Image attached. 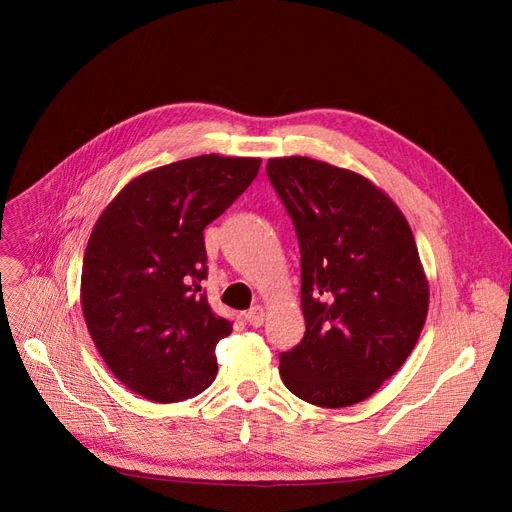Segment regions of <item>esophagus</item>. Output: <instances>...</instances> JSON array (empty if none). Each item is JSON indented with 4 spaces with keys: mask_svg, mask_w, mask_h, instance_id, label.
<instances>
[{
    "mask_svg": "<svg viewBox=\"0 0 512 512\" xmlns=\"http://www.w3.org/2000/svg\"><path fill=\"white\" fill-rule=\"evenodd\" d=\"M245 319L249 321V326H253V328H259L263 321H265V309L261 307V305H255V307H251L247 313H245Z\"/></svg>",
    "mask_w": 512,
    "mask_h": 512,
    "instance_id": "34e87169",
    "label": "esophagus"
}]
</instances>
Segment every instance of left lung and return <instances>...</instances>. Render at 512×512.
Segmentation results:
<instances>
[{
	"label": "left lung",
	"mask_w": 512,
	"mask_h": 512,
	"mask_svg": "<svg viewBox=\"0 0 512 512\" xmlns=\"http://www.w3.org/2000/svg\"><path fill=\"white\" fill-rule=\"evenodd\" d=\"M301 247L305 338L280 355L284 386L311 405H357L407 361L429 309L413 230L369 178L290 155L267 161Z\"/></svg>",
	"instance_id": "8db88e82"
}]
</instances>
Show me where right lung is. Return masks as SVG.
<instances>
[{"label": "right lung", "instance_id": "1", "mask_svg": "<svg viewBox=\"0 0 512 512\" xmlns=\"http://www.w3.org/2000/svg\"><path fill=\"white\" fill-rule=\"evenodd\" d=\"M259 157L180 159L132 178L89 236L80 276L87 330L134 394L180 402L215 380V344L232 332L201 292L203 230L255 180Z\"/></svg>", "mask_w": 512, "mask_h": 512}]
</instances>
